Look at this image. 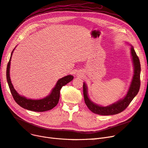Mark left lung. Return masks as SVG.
I'll return each mask as SVG.
<instances>
[{
  "label": "left lung",
  "instance_id": "8db88e82",
  "mask_svg": "<svg viewBox=\"0 0 148 148\" xmlns=\"http://www.w3.org/2000/svg\"><path fill=\"white\" fill-rule=\"evenodd\" d=\"M130 46L131 58L134 66V75L128 91L123 99L106 106L99 105L90 99L88 95V86L84 82L83 83V94L85 103L92 113L103 116L118 114L123 111L129 106L132 100L138 93L140 87L141 65L139 58L137 56L134 47L132 45Z\"/></svg>",
  "mask_w": 148,
  "mask_h": 148
}]
</instances>
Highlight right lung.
<instances>
[{"label": "right lung", "mask_w": 148, "mask_h": 148, "mask_svg": "<svg viewBox=\"0 0 148 148\" xmlns=\"http://www.w3.org/2000/svg\"><path fill=\"white\" fill-rule=\"evenodd\" d=\"M16 48V47H15ZM12 52L9 62L7 65V80L8 84V86L13 97L15 101L22 108L36 112H43L53 109L54 107L57 105L59 102L60 97V90L65 86L72 81L73 79V75H67L64 77L59 79L56 84L54 87L51 91L50 94L45 97L42 99H27L24 96L19 95L17 91L14 89L12 83L11 79L10 76V64H11V59L14 50Z\"/></svg>", "instance_id": "obj_1"}]
</instances>
